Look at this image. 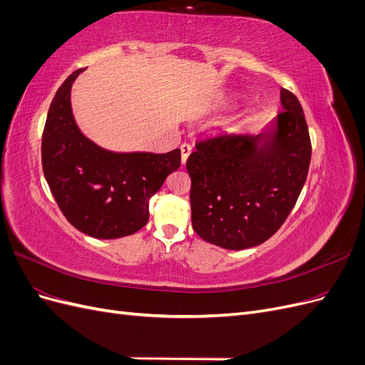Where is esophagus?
<instances>
[{
	"label": "esophagus",
	"instance_id": "obj_1",
	"mask_svg": "<svg viewBox=\"0 0 365 365\" xmlns=\"http://www.w3.org/2000/svg\"><path fill=\"white\" fill-rule=\"evenodd\" d=\"M190 153H192V146L189 145V143H184V145H181V163L182 164L187 163V158H189Z\"/></svg>",
	"mask_w": 365,
	"mask_h": 365
}]
</instances>
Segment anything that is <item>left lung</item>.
<instances>
[{"mask_svg": "<svg viewBox=\"0 0 365 365\" xmlns=\"http://www.w3.org/2000/svg\"><path fill=\"white\" fill-rule=\"evenodd\" d=\"M283 113L260 134L224 132L187 160L192 225L208 244L247 250L268 240L291 213L311 163V138L298 98L280 91Z\"/></svg>", "mask_w": 365, "mask_h": 365, "instance_id": "8db88e82", "label": "left lung"}]
</instances>
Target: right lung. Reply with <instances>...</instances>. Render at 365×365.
Wrapping results in <instances>:
<instances>
[{"instance_id":"add662e5","label":"right lung","mask_w":365,"mask_h":365,"mask_svg":"<svg viewBox=\"0 0 365 365\" xmlns=\"http://www.w3.org/2000/svg\"><path fill=\"white\" fill-rule=\"evenodd\" d=\"M70 74L50 105L42 135V169L68 222L96 239L134 235L149 220V200L181 165V150L115 152L88 138L77 126Z\"/></svg>"}]
</instances>
